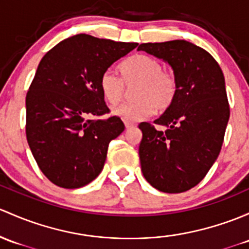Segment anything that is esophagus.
<instances>
[{
	"label": "esophagus",
	"instance_id": "34e87169",
	"mask_svg": "<svg viewBox=\"0 0 249 249\" xmlns=\"http://www.w3.org/2000/svg\"><path fill=\"white\" fill-rule=\"evenodd\" d=\"M125 127H126L127 130L132 129V127H136V124H133V123H130V122H125Z\"/></svg>",
	"mask_w": 249,
	"mask_h": 249
}]
</instances>
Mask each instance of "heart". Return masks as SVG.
I'll use <instances>...</instances> for the list:
<instances>
[{
    "label": "heart",
    "mask_w": 249,
    "mask_h": 249,
    "mask_svg": "<svg viewBox=\"0 0 249 249\" xmlns=\"http://www.w3.org/2000/svg\"><path fill=\"white\" fill-rule=\"evenodd\" d=\"M122 80L112 71L101 75L99 88L104 99L111 105L122 100L125 86L136 85L131 103L120 104L112 108L114 116L124 120H140L154 111L162 112L172 106L178 94L174 76L163 72V65L146 54H136L119 65Z\"/></svg>",
    "instance_id": "1"
}]
</instances>
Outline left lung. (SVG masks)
Masks as SVG:
<instances>
[{"label": "left lung", "mask_w": 249, "mask_h": 249, "mask_svg": "<svg viewBox=\"0 0 249 249\" xmlns=\"http://www.w3.org/2000/svg\"><path fill=\"white\" fill-rule=\"evenodd\" d=\"M168 63L178 83L174 103L155 124L138 125L141 168L145 180L164 193H181L199 184L223 144L230 111L223 72L214 58L186 40L138 46Z\"/></svg>", "instance_id": "1"}]
</instances>
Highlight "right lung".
<instances>
[{"instance_id": "1", "label": "right lung", "mask_w": 249, "mask_h": 249, "mask_svg": "<svg viewBox=\"0 0 249 249\" xmlns=\"http://www.w3.org/2000/svg\"><path fill=\"white\" fill-rule=\"evenodd\" d=\"M137 45L77 35L41 58L26 96V136L40 171L57 186L83 187L103 171L124 123L88 117L108 113L101 75Z\"/></svg>"}]
</instances>
